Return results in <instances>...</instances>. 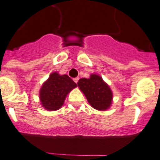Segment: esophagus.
<instances>
[{
    "mask_svg": "<svg viewBox=\"0 0 160 160\" xmlns=\"http://www.w3.org/2000/svg\"><path fill=\"white\" fill-rule=\"evenodd\" d=\"M73 80H74V82H75L76 83H77V82H78L79 80V77H76V78L73 79Z\"/></svg>",
    "mask_w": 160,
    "mask_h": 160,
    "instance_id": "34e87169",
    "label": "esophagus"
}]
</instances>
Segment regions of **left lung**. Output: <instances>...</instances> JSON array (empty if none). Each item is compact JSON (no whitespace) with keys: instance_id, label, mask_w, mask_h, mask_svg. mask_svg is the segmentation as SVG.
I'll return each mask as SVG.
<instances>
[{"instance_id":"1","label":"left lung","mask_w":160,"mask_h":160,"mask_svg":"<svg viewBox=\"0 0 160 160\" xmlns=\"http://www.w3.org/2000/svg\"><path fill=\"white\" fill-rule=\"evenodd\" d=\"M77 85L94 109L105 111L110 108L113 102V92L100 76L91 74L89 78L80 79Z\"/></svg>"}]
</instances>
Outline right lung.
<instances>
[{"instance_id":"add662e5","label":"right lung","mask_w":160,"mask_h":160,"mask_svg":"<svg viewBox=\"0 0 160 160\" xmlns=\"http://www.w3.org/2000/svg\"><path fill=\"white\" fill-rule=\"evenodd\" d=\"M77 87V83L68 75H60L53 72L39 90L42 107L49 111L59 110L63 106L67 95Z\"/></svg>"}]
</instances>
